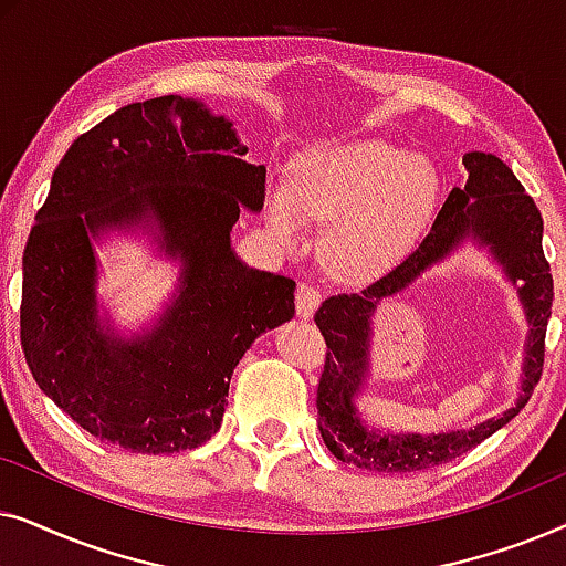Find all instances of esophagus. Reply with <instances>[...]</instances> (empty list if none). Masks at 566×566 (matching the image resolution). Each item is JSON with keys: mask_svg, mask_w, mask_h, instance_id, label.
I'll list each match as a JSON object with an SVG mask.
<instances>
[{"mask_svg": "<svg viewBox=\"0 0 566 566\" xmlns=\"http://www.w3.org/2000/svg\"><path fill=\"white\" fill-rule=\"evenodd\" d=\"M322 304V293L319 289H314V285L308 283H301L298 291H296V314L301 319H312L316 308Z\"/></svg>", "mask_w": 566, "mask_h": 566, "instance_id": "esophagus-1", "label": "esophagus"}]
</instances>
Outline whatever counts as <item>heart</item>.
Here are the masks:
<instances>
[{
	"mask_svg": "<svg viewBox=\"0 0 566 566\" xmlns=\"http://www.w3.org/2000/svg\"><path fill=\"white\" fill-rule=\"evenodd\" d=\"M440 175L424 157L386 142L322 144L293 161L289 180H270L265 221L285 247L304 239L306 221H327L324 262L366 281L405 258L436 213Z\"/></svg>",
	"mask_w": 566,
	"mask_h": 566,
	"instance_id": "1",
	"label": "heart"
}]
</instances>
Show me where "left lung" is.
Segmentation results:
<instances>
[{"label": "left lung", "instance_id": "obj_1", "mask_svg": "<svg viewBox=\"0 0 566 566\" xmlns=\"http://www.w3.org/2000/svg\"><path fill=\"white\" fill-rule=\"evenodd\" d=\"M467 185L448 192L430 234L409 258L370 283L360 293H343L324 301L314 322L327 339L316 409L324 446L343 463L358 469L407 474L438 467L471 451L492 432L513 420L528 405L544 368L546 324L554 304V281L544 258V219L536 203L525 196L505 161L494 154H463ZM467 241L491 254L511 282L516 285L530 337L524 348L522 397L500 418L469 431L446 433H397L374 429L361 420L357 399L369 380V345L373 344V314L380 301L406 290L430 266L444 261Z\"/></svg>", "mask_w": 566, "mask_h": 566}]
</instances>
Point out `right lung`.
I'll list each match as a JSON object with an SVG mask.
<instances>
[{"label":"right lung","instance_id":"obj_1","mask_svg":"<svg viewBox=\"0 0 566 566\" xmlns=\"http://www.w3.org/2000/svg\"><path fill=\"white\" fill-rule=\"evenodd\" d=\"M244 154L229 118L167 95L107 115L59 161L22 254L20 337L35 384L90 436L154 455L203 446L242 355L296 314V283L231 247L239 211L265 203V165ZM111 233L178 262L174 296L128 336L96 298Z\"/></svg>","mask_w":566,"mask_h":566}]
</instances>
